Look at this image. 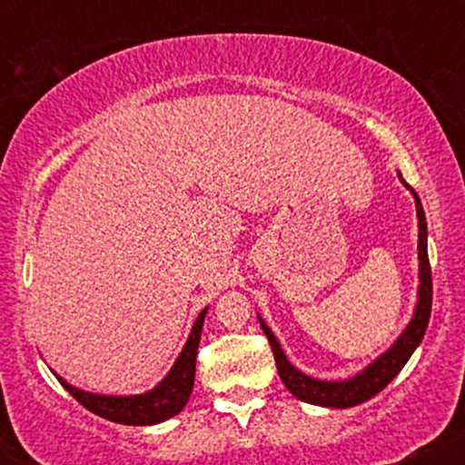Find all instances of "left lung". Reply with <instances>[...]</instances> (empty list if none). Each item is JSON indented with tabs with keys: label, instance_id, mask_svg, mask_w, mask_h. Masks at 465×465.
<instances>
[{
	"label": "left lung",
	"instance_id": "obj_1",
	"mask_svg": "<svg viewBox=\"0 0 465 465\" xmlns=\"http://www.w3.org/2000/svg\"><path fill=\"white\" fill-rule=\"evenodd\" d=\"M402 179V177H400ZM402 183L413 192L415 196V207H418V218H420V292H418V306H415V314L411 319L402 336L393 343V348L385 351L378 361H373L365 371L356 373L350 381H339V382H328V381H317V378L306 376L300 370L291 365L286 361V354L282 351L280 343L266 328L262 319H260V325H262L266 339H269L271 350H273L277 371H280L282 382H284L288 391L295 398L303 400L308 404H319V407H332V409H348L356 407V404L365 402L381 393L393 378L398 376L400 370L407 365L415 348L420 345V341L424 339L426 325H429L430 319V303H433V277H430V262H429V251H426V216L424 210H421V203L418 192H415L407 181L402 179Z\"/></svg>",
	"mask_w": 465,
	"mask_h": 465
}]
</instances>
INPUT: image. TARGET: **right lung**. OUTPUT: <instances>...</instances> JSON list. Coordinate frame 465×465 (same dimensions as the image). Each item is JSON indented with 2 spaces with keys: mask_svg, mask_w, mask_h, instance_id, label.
Here are the masks:
<instances>
[{
  "mask_svg": "<svg viewBox=\"0 0 465 465\" xmlns=\"http://www.w3.org/2000/svg\"><path fill=\"white\" fill-rule=\"evenodd\" d=\"M205 312L207 308L194 322L188 343H185L183 351L179 354V359L174 362V367L170 370L168 376H165L153 391L143 393V396H95V393L80 391V389L67 385L61 376H56L58 382H61V385L65 387L84 409H89L92 413L100 415V418L109 421H117V424L148 426L173 418V415H177L179 411L185 407V402L190 400L192 387H194L196 350H199Z\"/></svg>",
  "mask_w": 465,
  "mask_h": 465,
  "instance_id": "obj_1",
  "label": "right lung"
}]
</instances>
